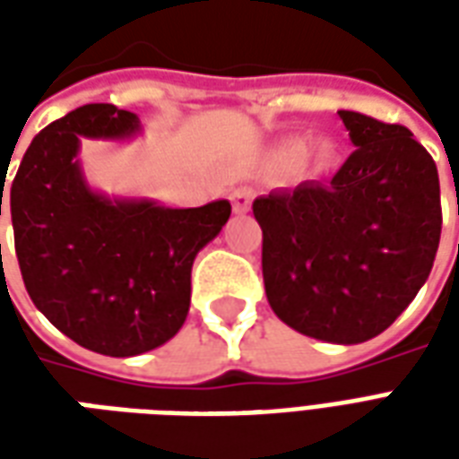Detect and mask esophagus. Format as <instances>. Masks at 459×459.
<instances>
[{
  "label": "esophagus",
  "mask_w": 459,
  "mask_h": 459,
  "mask_svg": "<svg viewBox=\"0 0 459 459\" xmlns=\"http://www.w3.org/2000/svg\"><path fill=\"white\" fill-rule=\"evenodd\" d=\"M230 204H233V213H248L250 211V191L236 189L230 194Z\"/></svg>",
  "instance_id": "34e87169"
}]
</instances>
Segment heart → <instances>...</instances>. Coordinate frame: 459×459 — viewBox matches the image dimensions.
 <instances>
[{
  "label": "heart",
  "instance_id": "heart-1",
  "mask_svg": "<svg viewBox=\"0 0 459 459\" xmlns=\"http://www.w3.org/2000/svg\"><path fill=\"white\" fill-rule=\"evenodd\" d=\"M305 152H307L305 142H299V140L285 142V144H280L278 150H275V161L282 164V167H290V164H298V161L305 157ZM332 157H334V150L325 144V147H319V150L315 152V164L322 167V164H327Z\"/></svg>",
  "mask_w": 459,
  "mask_h": 459
}]
</instances>
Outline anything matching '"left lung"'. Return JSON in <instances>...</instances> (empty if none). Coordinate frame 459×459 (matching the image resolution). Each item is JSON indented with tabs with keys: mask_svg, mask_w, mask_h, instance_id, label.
<instances>
[{
	"mask_svg": "<svg viewBox=\"0 0 459 459\" xmlns=\"http://www.w3.org/2000/svg\"><path fill=\"white\" fill-rule=\"evenodd\" d=\"M356 150L332 181L253 201L273 312L305 337L361 344L395 322L433 270L440 181L403 125L339 110Z\"/></svg>",
	"mask_w": 459,
	"mask_h": 459,
	"instance_id": "obj_1",
	"label": "left lung"
}]
</instances>
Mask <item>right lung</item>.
Wrapping results in <instances>:
<instances>
[{"label": "right lung", "instance_id": "obj_1", "mask_svg": "<svg viewBox=\"0 0 459 459\" xmlns=\"http://www.w3.org/2000/svg\"><path fill=\"white\" fill-rule=\"evenodd\" d=\"M140 132L130 110L75 108L36 134L9 191L16 258L36 309L75 344L120 359L179 332L194 258L230 216L226 199L169 209L93 189L78 157L81 140L127 142Z\"/></svg>", "mask_w": 459, "mask_h": 459}]
</instances>
